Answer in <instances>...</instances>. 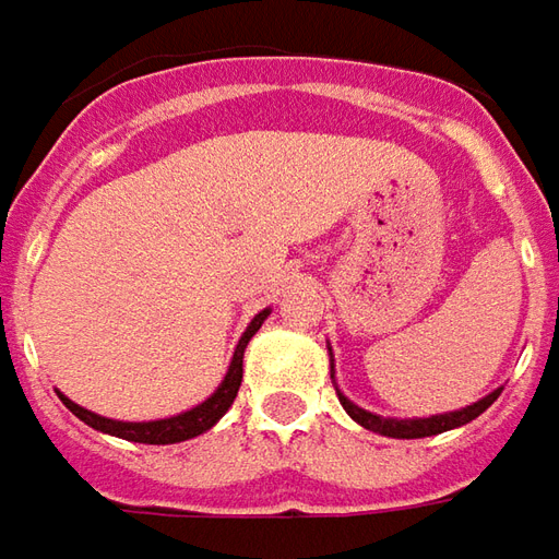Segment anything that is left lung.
Returning <instances> with one entry per match:
<instances>
[{
    "label": "left lung",
    "mask_w": 559,
    "mask_h": 559,
    "mask_svg": "<svg viewBox=\"0 0 559 559\" xmlns=\"http://www.w3.org/2000/svg\"><path fill=\"white\" fill-rule=\"evenodd\" d=\"M329 365H331V377H334V353L329 346ZM502 390H492L490 395H484L480 402L465 404L460 411H450V414H432V417H414V419H399V417H380V414H371L365 411L359 404H353L346 399L344 392L337 390V399L344 404V411L349 417L356 419L359 426L371 429L377 435H386V438H429V435H441L450 432V429H460L465 423H472L475 417H480L487 407H490L496 399H499Z\"/></svg>",
    "instance_id": "left-lung-1"
}]
</instances>
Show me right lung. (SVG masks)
Listing matches in <instances>:
<instances>
[{
  "label": "right lung",
  "instance_id": "1",
  "mask_svg": "<svg viewBox=\"0 0 559 559\" xmlns=\"http://www.w3.org/2000/svg\"><path fill=\"white\" fill-rule=\"evenodd\" d=\"M267 317H271V307H264V310L255 313V319L246 325L240 344L234 349V359H230L228 365V374L218 383V390H215L206 402L194 404L191 411H182V414H176V417L148 419V423H127V419L99 417L94 411H87V407H81V404H75L72 399H67L63 392H57V395H60V402L67 404L69 411H72L81 423H87L96 432L115 435V438H124V441H136V444H179V441H188V438H198V435L210 432L215 423L228 414V407L234 404V399H237V390H240L242 353H246L252 334L261 329V322Z\"/></svg>",
  "mask_w": 559,
  "mask_h": 559
}]
</instances>
